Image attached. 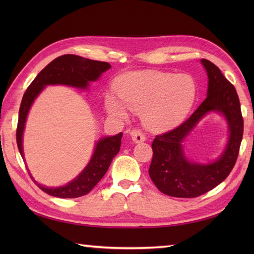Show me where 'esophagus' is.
<instances>
[{
    "instance_id": "obj_1",
    "label": "esophagus",
    "mask_w": 254,
    "mask_h": 254,
    "mask_svg": "<svg viewBox=\"0 0 254 254\" xmlns=\"http://www.w3.org/2000/svg\"><path fill=\"white\" fill-rule=\"evenodd\" d=\"M130 135L134 143H142L144 141H146V136H145V134L141 130H133L130 133Z\"/></svg>"
}]
</instances>
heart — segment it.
Returning a JSON list of instances; mask_svg holds the SVG:
<instances>
[{
  "mask_svg": "<svg viewBox=\"0 0 254 254\" xmlns=\"http://www.w3.org/2000/svg\"><path fill=\"white\" fill-rule=\"evenodd\" d=\"M117 96L108 94L105 106L111 116L126 119L127 109L142 111L150 130L165 131L179 126L195 104L197 86L188 74L160 71L130 72L115 82Z\"/></svg>",
  "mask_w": 254,
  "mask_h": 254,
  "instance_id": "b5f03b06",
  "label": "heart"
}]
</instances>
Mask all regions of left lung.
<instances>
[{"mask_svg": "<svg viewBox=\"0 0 254 254\" xmlns=\"http://www.w3.org/2000/svg\"><path fill=\"white\" fill-rule=\"evenodd\" d=\"M201 63L208 77L206 99L187 121L157 135L152 144L153 159L148 174L158 190L169 196L196 197L223 182L234 168L244 135V119L234 85L214 63L206 59H202ZM212 111L223 114L228 121V145L213 163H194L186 158L182 143L197 123Z\"/></svg>", "mask_w": 254, "mask_h": 254, "instance_id": "left-lung-1", "label": "left lung"}]
</instances>
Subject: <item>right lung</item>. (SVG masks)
<instances>
[{
	"mask_svg": "<svg viewBox=\"0 0 254 254\" xmlns=\"http://www.w3.org/2000/svg\"><path fill=\"white\" fill-rule=\"evenodd\" d=\"M110 67L111 65L108 62L94 61L74 55H64L55 59L37 75V77L32 80V83L24 94L19 108L16 141H17V146L21 157L24 158L23 134L27 116H28L30 107L34 104L37 96L44 90L46 86L66 85L86 89L90 82H95L98 79L100 75ZM122 135V132H120L115 136H108L99 139L96 144L94 154L91 156L88 165L74 180L68 182L65 186L57 188L45 187L38 183L31 177L30 172L28 174L39 189L49 195L60 198L83 196L93 190V188L106 175L113 157L120 150Z\"/></svg>",
	"mask_w": 254,
	"mask_h": 254,
	"instance_id": "obj_1",
	"label": "right lung"
}]
</instances>
